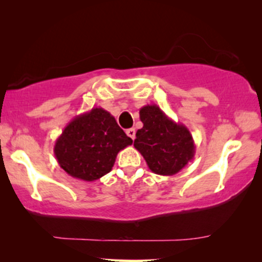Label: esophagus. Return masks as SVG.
<instances>
[{
    "label": "esophagus",
    "mask_w": 262,
    "mask_h": 262,
    "mask_svg": "<svg viewBox=\"0 0 262 262\" xmlns=\"http://www.w3.org/2000/svg\"><path fill=\"white\" fill-rule=\"evenodd\" d=\"M126 135L131 139H135L136 138V130L135 128H128V130H126Z\"/></svg>",
    "instance_id": "esophagus-1"
}]
</instances>
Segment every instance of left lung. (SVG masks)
Wrapping results in <instances>:
<instances>
[{
	"label": "left lung",
	"mask_w": 262,
	"mask_h": 262,
	"mask_svg": "<svg viewBox=\"0 0 262 262\" xmlns=\"http://www.w3.org/2000/svg\"><path fill=\"white\" fill-rule=\"evenodd\" d=\"M143 127L136 134L135 148L149 169L159 175H174L194 157L195 145L184 124L175 123L157 105L139 110Z\"/></svg>",
	"instance_id": "left-lung-1"
}]
</instances>
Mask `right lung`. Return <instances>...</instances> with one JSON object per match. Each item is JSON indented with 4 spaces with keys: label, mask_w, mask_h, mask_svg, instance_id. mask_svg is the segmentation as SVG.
Masks as SVG:
<instances>
[{
    "label": "right lung",
    "mask_w": 262,
    "mask_h": 262,
    "mask_svg": "<svg viewBox=\"0 0 262 262\" xmlns=\"http://www.w3.org/2000/svg\"><path fill=\"white\" fill-rule=\"evenodd\" d=\"M132 144L114 117L101 107L75 117L55 144L62 169L75 179L95 181L110 173L120 150Z\"/></svg>",
    "instance_id": "1"
}]
</instances>
